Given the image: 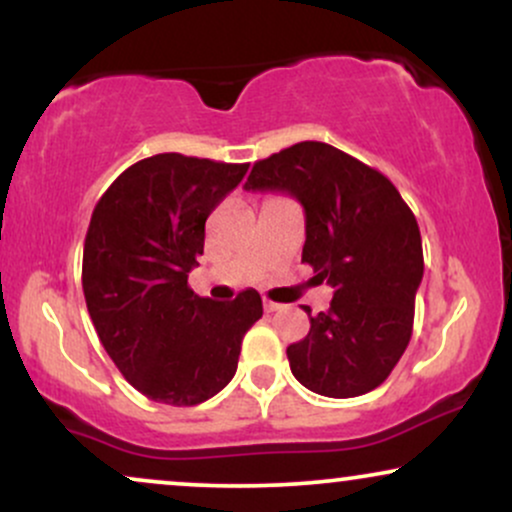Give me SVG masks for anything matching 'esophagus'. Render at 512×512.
Masks as SVG:
<instances>
[{
    "instance_id": "obj_1",
    "label": "esophagus",
    "mask_w": 512,
    "mask_h": 512,
    "mask_svg": "<svg viewBox=\"0 0 512 512\" xmlns=\"http://www.w3.org/2000/svg\"><path fill=\"white\" fill-rule=\"evenodd\" d=\"M276 310H281L279 303L274 301H264V313H276Z\"/></svg>"
}]
</instances>
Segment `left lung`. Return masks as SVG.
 Returning a JSON list of instances; mask_svg holds the SVG:
<instances>
[{
    "label": "left lung",
    "mask_w": 512,
    "mask_h": 512,
    "mask_svg": "<svg viewBox=\"0 0 512 512\" xmlns=\"http://www.w3.org/2000/svg\"><path fill=\"white\" fill-rule=\"evenodd\" d=\"M245 190L286 192L305 211L303 262L334 289L330 310L286 349L317 395L346 399L385 383L411 339L424 279L419 223L397 187L325 142H301L252 166Z\"/></svg>",
    "instance_id": "1"
}]
</instances>
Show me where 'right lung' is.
Masks as SVG:
<instances>
[{
    "label": "right lung",
    "mask_w": 512,
    "mask_h": 512,
    "mask_svg": "<svg viewBox=\"0 0 512 512\" xmlns=\"http://www.w3.org/2000/svg\"><path fill=\"white\" fill-rule=\"evenodd\" d=\"M248 166L156 154L129 166L93 209L81 269L88 315L127 383L154 402L195 407L221 392L262 317L255 289L216 303L187 286L207 216Z\"/></svg>",
    "instance_id": "add662e5"
}]
</instances>
